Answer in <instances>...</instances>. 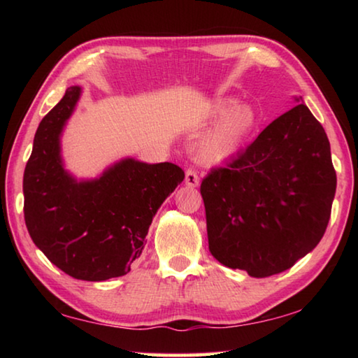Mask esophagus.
I'll return each mask as SVG.
<instances>
[{"label":"esophagus","instance_id":"34e87169","mask_svg":"<svg viewBox=\"0 0 358 358\" xmlns=\"http://www.w3.org/2000/svg\"><path fill=\"white\" fill-rule=\"evenodd\" d=\"M185 183L186 186L189 187H196L199 186V175L196 171H192V169H187L185 172Z\"/></svg>","mask_w":358,"mask_h":358}]
</instances>
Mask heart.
<instances>
[{"mask_svg":"<svg viewBox=\"0 0 358 358\" xmlns=\"http://www.w3.org/2000/svg\"><path fill=\"white\" fill-rule=\"evenodd\" d=\"M232 99L216 102L211 117L221 120L205 134L197 145L199 159L205 164H221L237 153L241 143L256 123V113L248 104H237Z\"/></svg>","mask_w":358,"mask_h":358,"instance_id":"b5f03b06","label":"heart"}]
</instances>
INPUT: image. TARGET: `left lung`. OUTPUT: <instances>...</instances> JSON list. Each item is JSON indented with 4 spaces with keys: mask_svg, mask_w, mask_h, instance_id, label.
Masks as SVG:
<instances>
[{
    "mask_svg": "<svg viewBox=\"0 0 358 358\" xmlns=\"http://www.w3.org/2000/svg\"><path fill=\"white\" fill-rule=\"evenodd\" d=\"M335 191L329 137L301 102L202 180L210 252L254 278L281 273L324 237Z\"/></svg>",
    "mask_w": 358,
    "mask_h": 358,
    "instance_id": "1",
    "label": "left lung"
}]
</instances>
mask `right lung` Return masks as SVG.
Segmentation results:
<instances>
[{"label": "right lung", "instance_id": "1", "mask_svg": "<svg viewBox=\"0 0 358 358\" xmlns=\"http://www.w3.org/2000/svg\"><path fill=\"white\" fill-rule=\"evenodd\" d=\"M80 93L69 87L39 123L23 173V213L29 237L53 265L76 280L106 281L131 271L153 216L185 172L128 157L99 178L77 181L63 167L59 136Z\"/></svg>", "mask_w": 358, "mask_h": 358}]
</instances>
